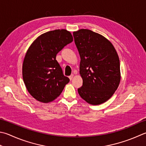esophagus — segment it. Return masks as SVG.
<instances>
[{"instance_id":"34e87169","label":"esophagus","mask_w":146,"mask_h":146,"mask_svg":"<svg viewBox=\"0 0 146 146\" xmlns=\"http://www.w3.org/2000/svg\"><path fill=\"white\" fill-rule=\"evenodd\" d=\"M73 77H74V74H72V75H71V76H69V79H70V81L72 80V79H73Z\"/></svg>"}]
</instances>
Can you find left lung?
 I'll list each match as a JSON object with an SVG mask.
<instances>
[{
    "instance_id": "8db88e82",
    "label": "left lung",
    "mask_w": 146,
    "mask_h": 146,
    "mask_svg": "<svg viewBox=\"0 0 146 146\" xmlns=\"http://www.w3.org/2000/svg\"><path fill=\"white\" fill-rule=\"evenodd\" d=\"M81 57L82 86L81 97L92 105H99L111 98L119 86L120 64L117 53L109 40L90 30L73 32Z\"/></svg>"
}]
</instances>
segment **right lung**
<instances>
[{"label": "right lung", "mask_w": 146, "mask_h": 146, "mask_svg": "<svg viewBox=\"0 0 146 146\" xmlns=\"http://www.w3.org/2000/svg\"><path fill=\"white\" fill-rule=\"evenodd\" d=\"M72 40L70 32L58 29L40 35L29 48L22 74L27 90L38 101L48 103L54 100L70 81L64 75L56 56Z\"/></svg>", "instance_id": "obj_1"}]
</instances>
